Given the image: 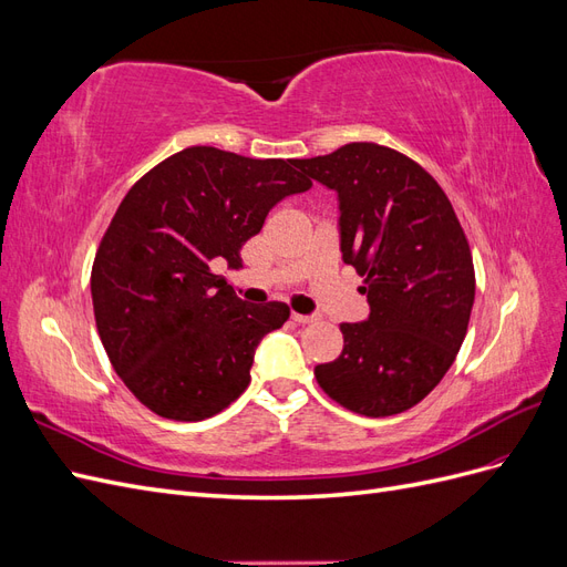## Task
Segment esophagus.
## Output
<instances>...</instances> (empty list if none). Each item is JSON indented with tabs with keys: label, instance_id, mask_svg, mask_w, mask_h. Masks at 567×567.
Segmentation results:
<instances>
[{
	"label": "esophagus",
	"instance_id": "34e87169",
	"mask_svg": "<svg viewBox=\"0 0 567 567\" xmlns=\"http://www.w3.org/2000/svg\"><path fill=\"white\" fill-rule=\"evenodd\" d=\"M290 319L298 321V323H315V321H319L317 315H298V312L290 315Z\"/></svg>",
	"mask_w": 567,
	"mask_h": 567
}]
</instances>
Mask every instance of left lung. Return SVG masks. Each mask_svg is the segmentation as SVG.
I'll use <instances>...</instances> for the list:
<instances>
[{
    "mask_svg": "<svg viewBox=\"0 0 567 567\" xmlns=\"http://www.w3.org/2000/svg\"><path fill=\"white\" fill-rule=\"evenodd\" d=\"M338 194L342 262L364 277L369 319L340 323L342 352L317 383L354 414L381 419L419 404L454 364L475 300L473 257L450 198L388 146L357 142L296 161Z\"/></svg>",
    "mask_w": 567,
    "mask_h": 567,
    "instance_id": "8db88e82",
    "label": "left lung"
}]
</instances>
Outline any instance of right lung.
Listing matches in <instances>:
<instances>
[{
	"label": "right lung",
	"mask_w": 567,
	"mask_h": 567,
	"mask_svg": "<svg viewBox=\"0 0 567 567\" xmlns=\"http://www.w3.org/2000/svg\"><path fill=\"white\" fill-rule=\"evenodd\" d=\"M310 186L296 161L192 146L120 203L94 257V317L115 373L153 414L203 421L248 388L257 346L290 310L244 302L215 269L241 267L274 205Z\"/></svg>",
	"instance_id": "right-lung-1"
}]
</instances>
